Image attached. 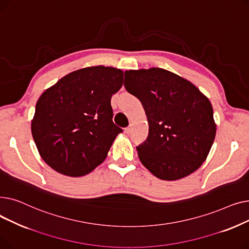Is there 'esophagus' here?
Wrapping results in <instances>:
<instances>
[{
	"mask_svg": "<svg viewBox=\"0 0 249 249\" xmlns=\"http://www.w3.org/2000/svg\"><path fill=\"white\" fill-rule=\"evenodd\" d=\"M132 127H133V125H132V124H129V126H128V127H126V128L124 129L125 133H126V134H130V133H131V131H132Z\"/></svg>",
	"mask_w": 249,
	"mask_h": 249,
	"instance_id": "34e87169",
	"label": "esophagus"
}]
</instances>
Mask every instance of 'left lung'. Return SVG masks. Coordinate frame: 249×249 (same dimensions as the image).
<instances>
[{
    "instance_id": "left-lung-1",
    "label": "left lung",
    "mask_w": 249,
    "mask_h": 249,
    "mask_svg": "<svg viewBox=\"0 0 249 249\" xmlns=\"http://www.w3.org/2000/svg\"><path fill=\"white\" fill-rule=\"evenodd\" d=\"M124 87L147 116L148 136L136 147L141 163L164 180L197 171L216 135L209 99L186 78L159 68L126 71Z\"/></svg>"
}]
</instances>
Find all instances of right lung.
I'll use <instances>...</instances> for the list:
<instances>
[{
  "mask_svg": "<svg viewBox=\"0 0 249 249\" xmlns=\"http://www.w3.org/2000/svg\"><path fill=\"white\" fill-rule=\"evenodd\" d=\"M122 85L121 70L98 65L67 74L40 96L31 131L50 167L75 178L105 160L123 131L114 124L111 107V98Z\"/></svg>",
  "mask_w": 249,
  "mask_h": 249,
  "instance_id": "right-lung-1",
  "label": "right lung"
}]
</instances>
